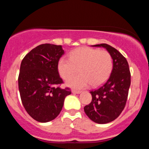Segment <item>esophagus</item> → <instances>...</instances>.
I'll return each mask as SVG.
<instances>
[{
	"label": "esophagus",
	"mask_w": 149,
	"mask_h": 149,
	"mask_svg": "<svg viewBox=\"0 0 149 149\" xmlns=\"http://www.w3.org/2000/svg\"><path fill=\"white\" fill-rule=\"evenodd\" d=\"M72 93H73V94H80V93H81V92L78 91V90H72Z\"/></svg>",
	"instance_id": "obj_1"
}]
</instances>
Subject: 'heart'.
I'll list each match as a JSON object with an SVG mask.
<instances>
[{
	"label": "heart",
	"instance_id": "obj_1",
	"mask_svg": "<svg viewBox=\"0 0 149 149\" xmlns=\"http://www.w3.org/2000/svg\"><path fill=\"white\" fill-rule=\"evenodd\" d=\"M69 59L61 57L57 63V70L59 76L67 80L79 69L80 75L66 82V85L71 88L84 89L90 85L100 86L107 81L111 73L113 59L107 50L78 47L70 52Z\"/></svg>",
	"mask_w": 149,
	"mask_h": 149
}]
</instances>
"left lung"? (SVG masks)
<instances>
[{
  "instance_id": "left-lung-1",
  "label": "left lung",
  "mask_w": 149,
  "mask_h": 149,
  "mask_svg": "<svg viewBox=\"0 0 149 149\" xmlns=\"http://www.w3.org/2000/svg\"><path fill=\"white\" fill-rule=\"evenodd\" d=\"M92 46L107 49L111 55L113 69L107 81L90 92L92 102L84 111L93 122L106 124L117 118L124 109L130 86V72L127 59L112 46L106 43Z\"/></svg>"
}]
</instances>
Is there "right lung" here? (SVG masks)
Wrapping results in <instances>:
<instances>
[{
    "mask_svg": "<svg viewBox=\"0 0 149 149\" xmlns=\"http://www.w3.org/2000/svg\"><path fill=\"white\" fill-rule=\"evenodd\" d=\"M64 50L61 45L42 44L30 51L22 61L18 78L19 90L24 107L31 117L47 123L57 117L69 88L61 89L63 80L57 63Z\"/></svg>",
    "mask_w": 149,
    "mask_h": 149,
    "instance_id": "obj_1",
    "label": "right lung"
}]
</instances>
